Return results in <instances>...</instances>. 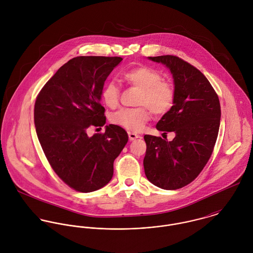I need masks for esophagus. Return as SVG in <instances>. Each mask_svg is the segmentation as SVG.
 <instances>
[{
    "label": "esophagus",
    "instance_id": "34e87169",
    "mask_svg": "<svg viewBox=\"0 0 253 253\" xmlns=\"http://www.w3.org/2000/svg\"><path fill=\"white\" fill-rule=\"evenodd\" d=\"M140 136L138 135V134H136V133H134V132H128V138H129V140L130 141H132V140H134V139H136V138H139Z\"/></svg>",
    "mask_w": 253,
    "mask_h": 253
}]
</instances>
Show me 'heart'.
Returning a JSON list of instances; mask_svg holds the SVG:
<instances>
[{"label":"heart","instance_id":"heart-1","mask_svg":"<svg viewBox=\"0 0 253 253\" xmlns=\"http://www.w3.org/2000/svg\"><path fill=\"white\" fill-rule=\"evenodd\" d=\"M124 79L132 86L141 89L136 101L141 107L121 109L113 113L110 118L112 124L138 132L149 120L147 108L155 116H163L172 108L175 99L174 88L156 70L147 66L135 67L124 73ZM120 93L119 85L114 81H108L102 87L101 98L106 106L115 108L119 104Z\"/></svg>","mask_w":253,"mask_h":253}]
</instances>
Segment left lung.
Masks as SVG:
<instances>
[{
    "instance_id": "1",
    "label": "left lung",
    "mask_w": 253,
    "mask_h": 253,
    "mask_svg": "<svg viewBox=\"0 0 253 253\" xmlns=\"http://www.w3.org/2000/svg\"><path fill=\"white\" fill-rule=\"evenodd\" d=\"M166 65L172 75L175 99L158 122L160 131H173L171 141L144 135L143 166L147 179L165 190H176L194 180L209 162L220 126L219 98L206 76L174 55L148 57Z\"/></svg>"
}]
</instances>
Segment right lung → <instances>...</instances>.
Returning <instances> with one entry per match:
<instances>
[{"instance_id": "add662e5", "label": "right lung", "mask_w": 253, "mask_h": 253, "mask_svg": "<svg viewBox=\"0 0 253 253\" xmlns=\"http://www.w3.org/2000/svg\"><path fill=\"white\" fill-rule=\"evenodd\" d=\"M122 57L77 56L61 66L37 96L34 123L42 151L59 178L74 190L89 193L112 179L114 161L127 143L126 131L109 125L88 136L89 126H103L101 90Z\"/></svg>"}]
</instances>
